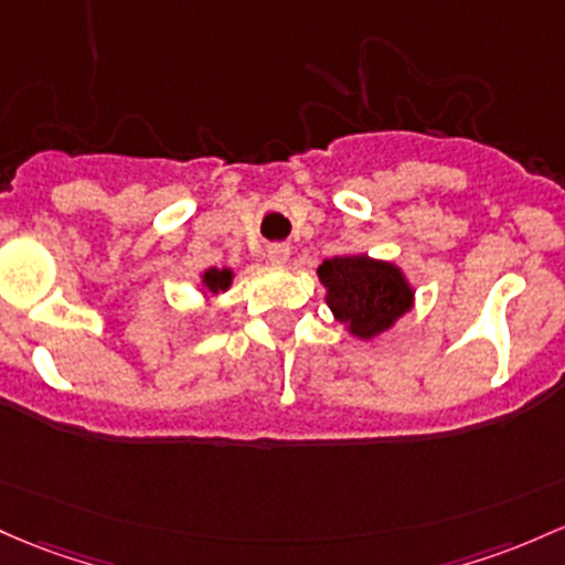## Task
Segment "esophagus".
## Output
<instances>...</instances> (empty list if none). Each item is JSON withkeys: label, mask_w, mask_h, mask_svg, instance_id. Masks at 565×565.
Instances as JSON below:
<instances>
[{"label": "esophagus", "mask_w": 565, "mask_h": 565, "mask_svg": "<svg viewBox=\"0 0 565 565\" xmlns=\"http://www.w3.org/2000/svg\"><path fill=\"white\" fill-rule=\"evenodd\" d=\"M268 259L273 265H287L289 263V246L287 244H270Z\"/></svg>", "instance_id": "1"}]
</instances>
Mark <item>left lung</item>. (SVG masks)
<instances>
[{
    "mask_svg": "<svg viewBox=\"0 0 565 565\" xmlns=\"http://www.w3.org/2000/svg\"><path fill=\"white\" fill-rule=\"evenodd\" d=\"M327 287V306L351 334L370 340L392 330L394 321L413 308V287L394 263L367 254H343L319 265Z\"/></svg>",
    "mask_w": 565,
    "mask_h": 565,
    "instance_id": "left-lung-1",
    "label": "left lung"
}]
</instances>
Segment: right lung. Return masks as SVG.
<instances>
[{
	"instance_id": "right-lung-1",
	"label": "right lung",
	"mask_w": 565,
	"mask_h": 565,
	"mask_svg": "<svg viewBox=\"0 0 565 565\" xmlns=\"http://www.w3.org/2000/svg\"><path fill=\"white\" fill-rule=\"evenodd\" d=\"M201 284H203V292H206V295L225 292V289L233 284V270L231 268H222V270L220 268H209L201 276Z\"/></svg>"
}]
</instances>
